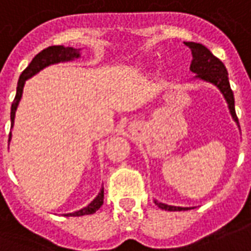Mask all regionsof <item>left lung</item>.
<instances>
[{
	"label": "left lung",
	"mask_w": 251,
	"mask_h": 251,
	"mask_svg": "<svg viewBox=\"0 0 251 251\" xmlns=\"http://www.w3.org/2000/svg\"><path fill=\"white\" fill-rule=\"evenodd\" d=\"M190 50H192L193 61L190 65V71L196 73L197 80L205 81V83L213 84L220 92L228 104V110L232 120L235 121L236 125L239 127V122H238V117L235 113V100H234V94L232 89L229 87L228 81V73L224 64L220 59L215 57L204 45L201 43H196V42H185ZM155 204L164 211H186L189 208H183V206H174V205H167L159 202L155 200Z\"/></svg>",
	"instance_id": "1"
}]
</instances>
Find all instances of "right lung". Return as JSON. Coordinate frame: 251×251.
Instances as JSON below:
<instances>
[{
  "instance_id": "right-lung-1",
  "label": "right lung",
  "mask_w": 251,
  "mask_h": 251,
  "mask_svg": "<svg viewBox=\"0 0 251 251\" xmlns=\"http://www.w3.org/2000/svg\"><path fill=\"white\" fill-rule=\"evenodd\" d=\"M80 51L81 49H73V47H65V46H50L42 50L39 54H36L34 59L29 62L27 68L23 71L19 78V83H17V89H16V96L15 100L12 103V107H10V124L13 129L15 125V118H16V111L19 107V103L22 100L23 96V89H24V84L27 81L28 78H31L35 76L36 73H39L42 69H45L47 66L54 64H59V62H69V61H75V59L80 58ZM12 140V133L9 134V143ZM103 199H104V189L101 187L100 192L98 193L95 199L92 200L87 206L81 208L80 211L72 212V213H65V216H84V215H92L95 213L101 205H103Z\"/></svg>"
}]
</instances>
